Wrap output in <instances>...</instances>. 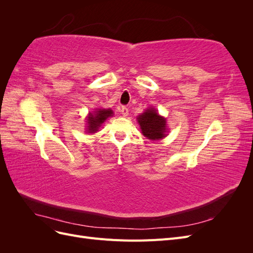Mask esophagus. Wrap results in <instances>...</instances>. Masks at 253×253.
<instances>
[{
    "label": "esophagus",
    "instance_id": "34e87169",
    "mask_svg": "<svg viewBox=\"0 0 253 253\" xmlns=\"http://www.w3.org/2000/svg\"><path fill=\"white\" fill-rule=\"evenodd\" d=\"M120 113L122 114V116H127V114H128V109L126 108V106H121V109H120Z\"/></svg>",
    "mask_w": 253,
    "mask_h": 253
}]
</instances>
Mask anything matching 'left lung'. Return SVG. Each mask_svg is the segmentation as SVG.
<instances>
[{
	"instance_id": "obj_1",
	"label": "left lung",
	"mask_w": 253,
	"mask_h": 253,
	"mask_svg": "<svg viewBox=\"0 0 253 253\" xmlns=\"http://www.w3.org/2000/svg\"><path fill=\"white\" fill-rule=\"evenodd\" d=\"M137 120L140 126L141 133L148 139L158 140L167 136L168 128L166 118L160 116L154 108H150L143 112L137 117Z\"/></svg>"
}]
</instances>
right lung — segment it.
<instances>
[{
	"instance_id": "right-lung-1",
	"label": "right lung",
	"mask_w": 253,
	"mask_h": 253,
	"mask_svg": "<svg viewBox=\"0 0 253 253\" xmlns=\"http://www.w3.org/2000/svg\"><path fill=\"white\" fill-rule=\"evenodd\" d=\"M113 116L111 109H98L94 113H89L87 116V133H96L98 128L106 120V118Z\"/></svg>"
}]
</instances>
